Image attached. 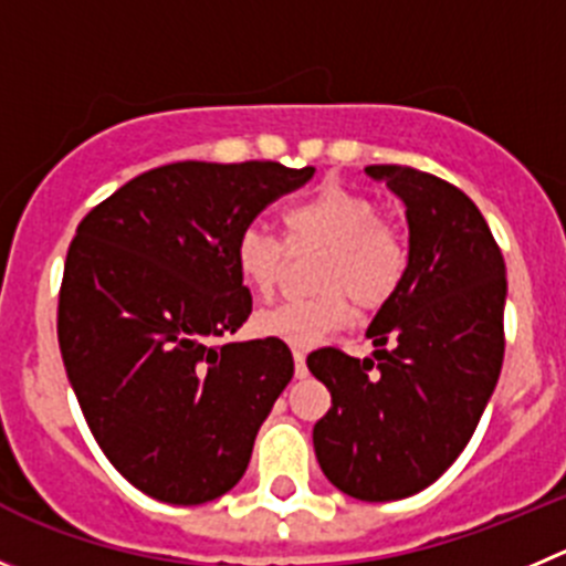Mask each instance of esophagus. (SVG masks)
<instances>
[{"mask_svg": "<svg viewBox=\"0 0 566 566\" xmlns=\"http://www.w3.org/2000/svg\"><path fill=\"white\" fill-rule=\"evenodd\" d=\"M294 375H297V378H305V375H308V367H305V353H303V349H294Z\"/></svg>", "mask_w": 566, "mask_h": 566, "instance_id": "esophagus-1", "label": "esophagus"}]
</instances>
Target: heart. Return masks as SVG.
Here are the masks:
<instances>
[{
    "instance_id": "1",
    "label": "heart",
    "mask_w": 566,
    "mask_h": 566,
    "mask_svg": "<svg viewBox=\"0 0 566 566\" xmlns=\"http://www.w3.org/2000/svg\"><path fill=\"white\" fill-rule=\"evenodd\" d=\"M283 228L286 241L258 224L241 230L233 247L239 277L255 297L269 300L286 277L292 252H319L311 269V289L319 294L258 314L261 336L314 347L353 319L349 302L360 314L380 311L408 274L411 252L402 228L355 188L327 182L283 211Z\"/></svg>"
}]
</instances>
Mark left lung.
I'll list each match as a JSON object with an SVG mask.
<instances>
[{"label": "left lung", "instance_id": "1", "mask_svg": "<svg viewBox=\"0 0 566 566\" xmlns=\"http://www.w3.org/2000/svg\"><path fill=\"white\" fill-rule=\"evenodd\" d=\"M367 175L406 202L408 274L369 325L373 358L322 347L308 369L333 397L314 424L322 472L349 497L389 503L430 486L481 422L505 353V261L453 182L391 164Z\"/></svg>", "mask_w": 566, "mask_h": 566}]
</instances>
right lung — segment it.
<instances>
[{
    "mask_svg": "<svg viewBox=\"0 0 566 566\" xmlns=\"http://www.w3.org/2000/svg\"><path fill=\"white\" fill-rule=\"evenodd\" d=\"M314 166L180 160L149 169L77 224L57 297L69 384L96 444L171 505L222 497L294 375L280 338L228 342L252 314L235 239Z\"/></svg>",
    "mask_w": 566,
    "mask_h": 566,
    "instance_id": "right-lung-1",
    "label": "right lung"
}]
</instances>
